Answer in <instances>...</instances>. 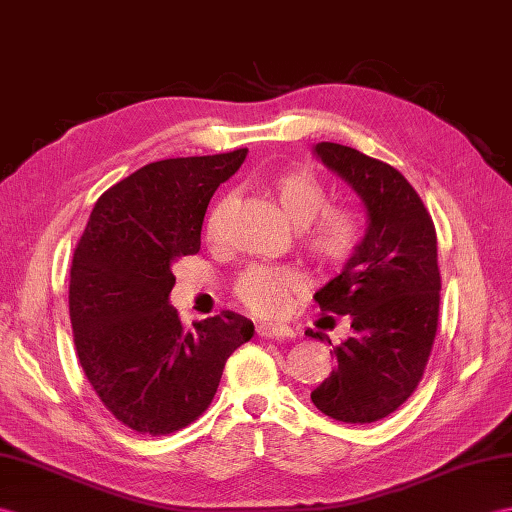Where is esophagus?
Instances as JSON below:
<instances>
[{"mask_svg":"<svg viewBox=\"0 0 512 512\" xmlns=\"http://www.w3.org/2000/svg\"><path fill=\"white\" fill-rule=\"evenodd\" d=\"M257 336L261 338H292L294 331L281 323H261L257 325Z\"/></svg>","mask_w":512,"mask_h":512,"instance_id":"esophagus-1","label":"esophagus"}]
</instances>
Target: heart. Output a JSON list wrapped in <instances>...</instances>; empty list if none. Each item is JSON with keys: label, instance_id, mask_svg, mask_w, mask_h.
<instances>
[{"label": "heart", "instance_id": "heart-1", "mask_svg": "<svg viewBox=\"0 0 512 512\" xmlns=\"http://www.w3.org/2000/svg\"><path fill=\"white\" fill-rule=\"evenodd\" d=\"M264 185L288 222L303 229L305 251L320 264H340L358 251L364 235L362 216L351 207H327V185L314 172L285 168L268 174ZM227 207L229 196L220 198L209 211L205 233L211 242H216L222 233ZM294 283L296 279L290 270L253 266L237 279L235 292L253 312L272 316L281 312Z\"/></svg>", "mask_w": 512, "mask_h": 512}]
</instances>
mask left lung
Returning <instances> with one entry per match:
<instances>
[{
	"label": "left lung",
	"mask_w": 512,
	"mask_h": 512,
	"mask_svg": "<svg viewBox=\"0 0 512 512\" xmlns=\"http://www.w3.org/2000/svg\"><path fill=\"white\" fill-rule=\"evenodd\" d=\"M312 152L366 209L358 251L314 294L323 312L351 316L353 336L334 347V371L312 401L336 421L373 423L412 395L430 358L441 303L434 222L392 165L331 141Z\"/></svg>",
	"instance_id": "1"
}]
</instances>
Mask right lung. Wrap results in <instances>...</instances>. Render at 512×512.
I'll return each instance as SVG.
<instances>
[{
	"mask_svg": "<svg viewBox=\"0 0 512 512\" xmlns=\"http://www.w3.org/2000/svg\"><path fill=\"white\" fill-rule=\"evenodd\" d=\"M246 152L144 165L98 198L74 251L69 318L80 366L106 410L139 434L196 421L229 355L255 334L235 312L185 331L170 305L172 266L200 251L209 200Z\"/></svg>",
	"mask_w": 512,
	"mask_h": 512,
	"instance_id": "right-lung-1",
	"label": "right lung"
}]
</instances>
